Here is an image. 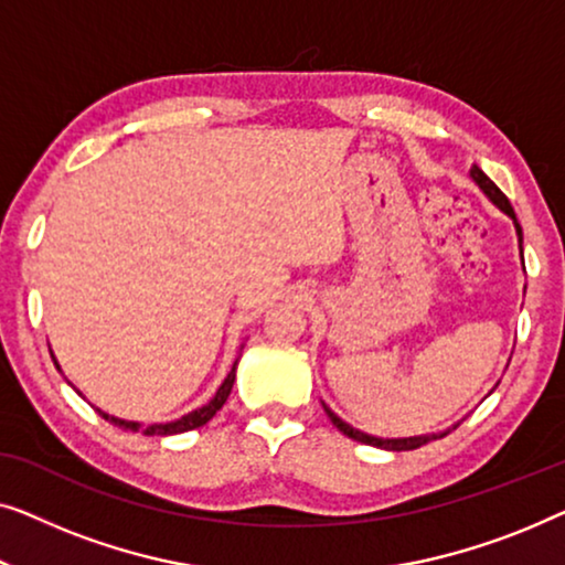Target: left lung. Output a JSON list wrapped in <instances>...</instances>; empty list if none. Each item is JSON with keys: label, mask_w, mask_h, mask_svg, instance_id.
<instances>
[{"label": "left lung", "mask_w": 565, "mask_h": 565, "mask_svg": "<svg viewBox=\"0 0 565 565\" xmlns=\"http://www.w3.org/2000/svg\"><path fill=\"white\" fill-rule=\"evenodd\" d=\"M471 177H473L476 184H479V186L483 189V194H487L489 200L499 206V210L507 212V214H510V217L514 220V227H518V235H520V248H522V227H520L518 217H514L512 204H510V200H507V196H504L502 189H499V186L494 184V181H491V179L487 177V173H483V171L479 169V166H471ZM322 407H324V404H322ZM324 412H328V417L332 419V425H335L338 430L343 433V435H348V438H353V440H359V443H365V445H373V448H384V450H396V452H399V450H415V448H419V445H425V443H430V440H438V438H443V435H448V433H440V435H419V438L384 440V438H373V435H365V433H361V430H355V427L343 423V419H340L330 407H324Z\"/></svg>", "instance_id": "left-lung-1"}]
</instances>
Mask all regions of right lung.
I'll use <instances>...</instances> for the list:
<instances>
[{"mask_svg":"<svg viewBox=\"0 0 565 565\" xmlns=\"http://www.w3.org/2000/svg\"><path fill=\"white\" fill-rule=\"evenodd\" d=\"M58 365V363H55ZM237 365V363H235ZM235 365L233 371L227 373V379L222 381V386L217 388V394H214V399L210 404H204V407L189 412V415H184L181 419H177V423H166V425H138V423H127V419H117L113 415H105V412L97 409L102 417L107 419V423H113L117 427H122V430H130V433H142V435H177V433H186V430H196V427H202L210 423V419L217 415V412L222 409V404L227 402L230 392H233V384H235Z\"/></svg>","mask_w":565,"mask_h":565,"instance_id":"1","label":"right lung"}]
</instances>
